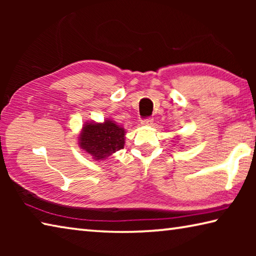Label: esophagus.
Returning a JSON list of instances; mask_svg holds the SVG:
<instances>
[{"label": "esophagus", "mask_w": 256, "mask_h": 256, "mask_svg": "<svg viewBox=\"0 0 256 256\" xmlns=\"http://www.w3.org/2000/svg\"><path fill=\"white\" fill-rule=\"evenodd\" d=\"M152 122H154V120L151 118H144V120H141V124L144 125V126H149V125L152 124Z\"/></svg>", "instance_id": "esophagus-1"}]
</instances>
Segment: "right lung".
<instances>
[{
  "label": "right lung",
  "mask_w": 256,
  "mask_h": 256,
  "mask_svg": "<svg viewBox=\"0 0 256 256\" xmlns=\"http://www.w3.org/2000/svg\"><path fill=\"white\" fill-rule=\"evenodd\" d=\"M124 136L125 130L112 120L86 123L80 133L79 146L94 160H104L124 148Z\"/></svg>",
  "instance_id": "obj_1"
}]
</instances>
